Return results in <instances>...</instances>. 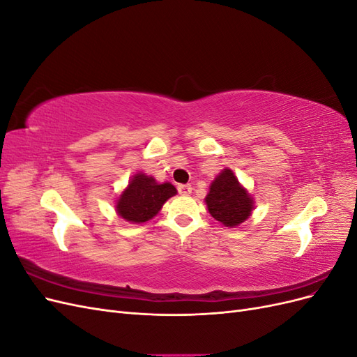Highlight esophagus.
Returning <instances> with one entry per match:
<instances>
[{"label": "esophagus", "instance_id": "obj_1", "mask_svg": "<svg viewBox=\"0 0 357 357\" xmlns=\"http://www.w3.org/2000/svg\"><path fill=\"white\" fill-rule=\"evenodd\" d=\"M178 192L181 193V195H190L192 186L190 185H178Z\"/></svg>", "mask_w": 357, "mask_h": 357}]
</instances>
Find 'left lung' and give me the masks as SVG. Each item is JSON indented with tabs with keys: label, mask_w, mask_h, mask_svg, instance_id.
<instances>
[{
	"label": "left lung",
	"mask_w": 357,
	"mask_h": 357,
	"mask_svg": "<svg viewBox=\"0 0 357 357\" xmlns=\"http://www.w3.org/2000/svg\"><path fill=\"white\" fill-rule=\"evenodd\" d=\"M211 218L226 228H236L250 218L255 210V199L231 168H225L210 185L205 197Z\"/></svg>",
	"instance_id": "8db88e82"
}]
</instances>
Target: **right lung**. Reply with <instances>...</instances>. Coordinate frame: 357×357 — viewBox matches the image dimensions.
<instances>
[{
    "instance_id": "1",
    "label": "right lung",
    "mask_w": 357,
    "mask_h": 357,
    "mask_svg": "<svg viewBox=\"0 0 357 357\" xmlns=\"http://www.w3.org/2000/svg\"><path fill=\"white\" fill-rule=\"evenodd\" d=\"M174 195H177V189L169 181L159 183L139 171L117 197L114 208L119 218L126 222L144 223L153 219L162 205Z\"/></svg>"
}]
</instances>
